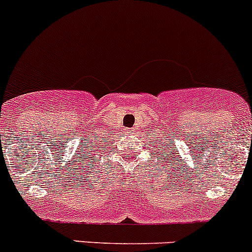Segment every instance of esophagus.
<instances>
[{
    "mask_svg": "<svg viewBox=\"0 0 252 252\" xmlns=\"http://www.w3.org/2000/svg\"><path fill=\"white\" fill-rule=\"evenodd\" d=\"M127 131H128L129 133H131V132H134V129L133 128H127Z\"/></svg>",
    "mask_w": 252,
    "mask_h": 252,
    "instance_id": "obj_1",
    "label": "esophagus"
}]
</instances>
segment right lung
Here are the masks:
<instances>
[{"instance_id": "right-lung-1", "label": "right lung", "mask_w": 252, "mask_h": 252, "mask_svg": "<svg viewBox=\"0 0 252 252\" xmlns=\"http://www.w3.org/2000/svg\"><path fill=\"white\" fill-rule=\"evenodd\" d=\"M92 150H93V149H92Z\"/></svg>"}]
</instances>
